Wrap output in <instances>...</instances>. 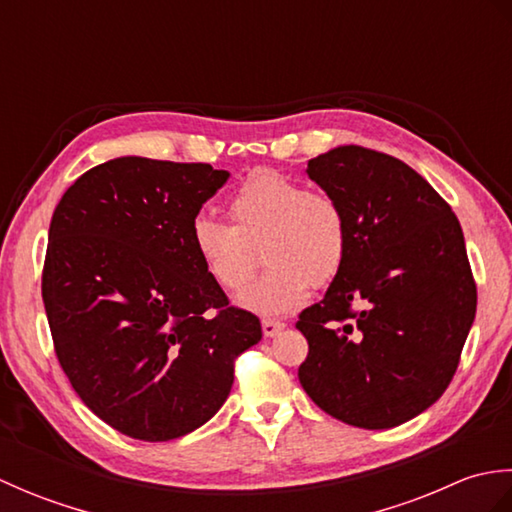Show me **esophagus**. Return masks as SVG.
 Here are the masks:
<instances>
[{
  "label": "esophagus",
  "mask_w": 512,
  "mask_h": 512,
  "mask_svg": "<svg viewBox=\"0 0 512 512\" xmlns=\"http://www.w3.org/2000/svg\"><path fill=\"white\" fill-rule=\"evenodd\" d=\"M286 328V323H281V321H275V319H264L262 321V332H264V336H277L281 330Z\"/></svg>",
  "instance_id": "1"
}]
</instances>
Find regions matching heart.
Listing matches in <instances>:
<instances>
[{
  "label": "heart",
  "instance_id": "1",
  "mask_svg": "<svg viewBox=\"0 0 512 512\" xmlns=\"http://www.w3.org/2000/svg\"><path fill=\"white\" fill-rule=\"evenodd\" d=\"M231 226L195 217L191 246L217 288L239 292L257 268V250L268 268L239 306L275 317L306 301L310 286L332 284L350 248V224L328 191L306 189L277 169H257L226 204Z\"/></svg>",
  "mask_w": 512,
  "mask_h": 512
}]
</instances>
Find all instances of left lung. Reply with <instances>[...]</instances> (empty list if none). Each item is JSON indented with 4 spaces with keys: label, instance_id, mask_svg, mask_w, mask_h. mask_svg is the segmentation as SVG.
I'll return each instance as SVG.
<instances>
[{
    "label": "left lung",
    "instance_id": "left-lung-1",
    "mask_svg": "<svg viewBox=\"0 0 512 512\" xmlns=\"http://www.w3.org/2000/svg\"><path fill=\"white\" fill-rule=\"evenodd\" d=\"M350 224L343 270L299 314L306 394L332 418L391 429L429 409L458 369L477 288L458 217L405 162L358 145L308 162Z\"/></svg>",
    "mask_w": 512,
    "mask_h": 512
}]
</instances>
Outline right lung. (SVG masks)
I'll use <instances>...</instances> for the list:
<instances>
[{
  "instance_id": "1",
  "label": "right lung",
  "mask_w": 512,
  "mask_h": 512,
  "mask_svg": "<svg viewBox=\"0 0 512 512\" xmlns=\"http://www.w3.org/2000/svg\"><path fill=\"white\" fill-rule=\"evenodd\" d=\"M226 180L204 162L114 158L52 213L41 295L54 352L85 405L129 438L167 442L209 422L235 358L262 341V323L228 306L191 246Z\"/></svg>"
}]
</instances>
